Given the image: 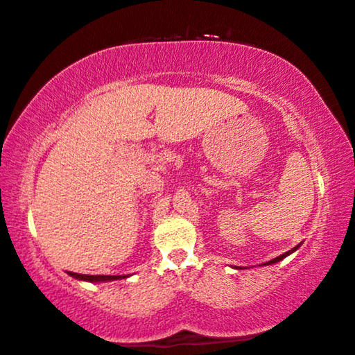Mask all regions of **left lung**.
Masks as SVG:
<instances>
[{
  "mask_svg": "<svg viewBox=\"0 0 355 355\" xmlns=\"http://www.w3.org/2000/svg\"><path fill=\"white\" fill-rule=\"evenodd\" d=\"M299 246H296V248H293L291 249V251H288V252H284V254H282V256H278V257H275V259H272V261L270 262H267V266H268V263H275V262H279V261H283V259L284 257H286V256H289V254H291V252H294V251H296V249H297Z\"/></svg>",
  "mask_w": 355,
  "mask_h": 355,
  "instance_id": "obj_1",
  "label": "left lung"
}]
</instances>
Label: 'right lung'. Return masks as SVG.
<instances>
[{
    "label": "right lung",
    "instance_id": "right-lung-1",
    "mask_svg": "<svg viewBox=\"0 0 355 355\" xmlns=\"http://www.w3.org/2000/svg\"><path fill=\"white\" fill-rule=\"evenodd\" d=\"M69 275L77 278V279H85V282H92V283H98V282H111V279H121L125 278L122 275H82V273H73L69 272Z\"/></svg>",
    "mask_w": 355,
    "mask_h": 355
}]
</instances>
